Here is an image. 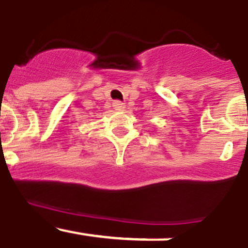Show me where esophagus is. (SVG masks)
I'll return each instance as SVG.
<instances>
[{
    "instance_id": "1",
    "label": "esophagus",
    "mask_w": 248,
    "mask_h": 248,
    "mask_svg": "<svg viewBox=\"0 0 248 248\" xmlns=\"http://www.w3.org/2000/svg\"><path fill=\"white\" fill-rule=\"evenodd\" d=\"M113 107L115 110H123V109L125 108V107H124V103L120 102V100H114Z\"/></svg>"
}]
</instances>
